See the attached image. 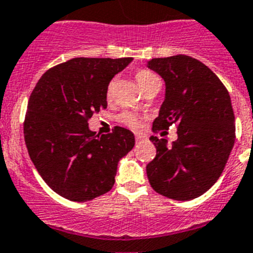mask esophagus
<instances>
[{
	"label": "esophagus",
	"mask_w": 253,
	"mask_h": 253,
	"mask_svg": "<svg viewBox=\"0 0 253 253\" xmlns=\"http://www.w3.org/2000/svg\"><path fill=\"white\" fill-rule=\"evenodd\" d=\"M145 139H147V137H146L145 134H135V141L137 142H142V141H145Z\"/></svg>",
	"instance_id": "esophagus-1"
}]
</instances>
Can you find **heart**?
Instances as JSON below:
<instances>
[{
	"label": "heart",
	"instance_id": "obj_1",
	"mask_svg": "<svg viewBox=\"0 0 253 253\" xmlns=\"http://www.w3.org/2000/svg\"><path fill=\"white\" fill-rule=\"evenodd\" d=\"M134 76L135 81H137L138 86L142 89V91L146 90L154 81L159 80L158 76L155 74H152L151 71L149 70H138L135 72ZM112 91H114V83H110L107 86V91H106V95H107L108 99L112 97ZM119 122L123 123V124L126 125V126H129L131 129H139L142 126L141 116L130 111H124L119 115Z\"/></svg>",
	"mask_w": 253,
	"mask_h": 253
}]
</instances>
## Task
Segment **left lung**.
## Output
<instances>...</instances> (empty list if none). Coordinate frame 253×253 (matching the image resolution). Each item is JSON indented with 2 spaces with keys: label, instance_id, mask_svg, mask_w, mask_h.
<instances>
[{
  "label": "left lung",
  "instance_id": "obj_1",
  "mask_svg": "<svg viewBox=\"0 0 253 253\" xmlns=\"http://www.w3.org/2000/svg\"><path fill=\"white\" fill-rule=\"evenodd\" d=\"M149 68L166 81V99L152 131L177 125V141L152 135L156 156L146 167L156 193L191 200L213 186L235 142V118L229 91L200 60L189 55L154 58Z\"/></svg>",
  "mask_w": 253,
  "mask_h": 253
}]
</instances>
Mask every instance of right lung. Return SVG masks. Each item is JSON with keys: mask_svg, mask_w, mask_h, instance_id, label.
<instances>
[{"mask_svg": "<svg viewBox=\"0 0 253 253\" xmlns=\"http://www.w3.org/2000/svg\"><path fill=\"white\" fill-rule=\"evenodd\" d=\"M131 58H74L41 76L29 97L24 141L29 158L50 189L86 202L112 189L119 160L133 149L134 134L114 126L95 134L87 122L107 107V86Z\"/></svg>", "mask_w": 253, "mask_h": 253, "instance_id": "obj_1", "label": "right lung"}]
</instances>
